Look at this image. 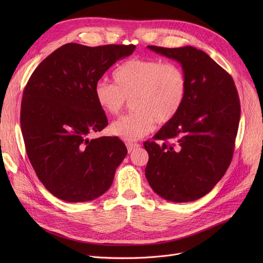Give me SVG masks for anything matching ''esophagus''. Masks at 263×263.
I'll use <instances>...</instances> for the list:
<instances>
[{"instance_id":"obj_1","label":"esophagus","mask_w":263,"mask_h":263,"mask_svg":"<svg viewBox=\"0 0 263 263\" xmlns=\"http://www.w3.org/2000/svg\"><path fill=\"white\" fill-rule=\"evenodd\" d=\"M140 145L136 144V143H127V149H128L129 153H131V151H133L134 149H136Z\"/></svg>"}]
</instances>
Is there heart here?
Returning a JSON list of instances; mask_svg holds the SVG:
<instances>
[{
  "label": "heart",
  "mask_w": 263,
  "mask_h": 263,
  "mask_svg": "<svg viewBox=\"0 0 263 263\" xmlns=\"http://www.w3.org/2000/svg\"><path fill=\"white\" fill-rule=\"evenodd\" d=\"M115 84L100 81L95 86L97 103L105 113L117 116L128 101L133 113L110 124L112 134L132 142L155 128V122L172 121L187 93V77L181 66L157 59H131L113 72Z\"/></svg>",
  "instance_id": "heart-1"
}]
</instances>
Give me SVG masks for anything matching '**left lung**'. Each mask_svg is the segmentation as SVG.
Wrapping results in <instances>:
<instances>
[{
	"label": "left lung",
	"mask_w": 263,
	"mask_h": 263,
	"mask_svg": "<svg viewBox=\"0 0 263 263\" xmlns=\"http://www.w3.org/2000/svg\"><path fill=\"white\" fill-rule=\"evenodd\" d=\"M148 49L180 63L187 93L176 117L146 141L145 175L162 198L187 202L204 196L229 167L238 133L241 106L231 76L208 54L194 47ZM174 139L175 144H168Z\"/></svg>",
	"instance_id": "1"
}]
</instances>
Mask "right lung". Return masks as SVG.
Listing matches in <instances>:
<instances>
[{"label":"right lung","instance_id":"1","mask_svg":"<svg viewBox=\"0 0 263 263\" xmlns=\"http://www.w3.org/2000/svg\"><path fill=\"white\" fill-rule=\"evenodd\" d=\"M134 45L67 44L41 62L24 87L20 123L27 157L55 197L92 200L109 189L128 150L117 136L89 139L107 126L95 86Z\"/></svg>","mask_w":263,"mask_h":263}]
</instances>
